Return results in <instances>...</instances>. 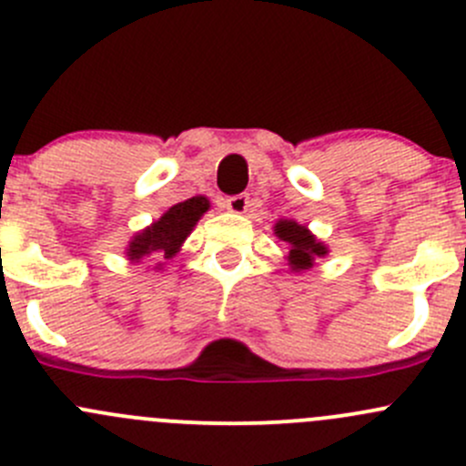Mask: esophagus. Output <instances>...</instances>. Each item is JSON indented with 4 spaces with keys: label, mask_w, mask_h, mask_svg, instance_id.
Returning <instances> with one entry per match:
<instances>
[{
    "label": "esophagus",
    "mask_w": 466,
    "mask_h": 466,
    "mask_svg": "<svg viewBox=\"0 0 466 466\" xmlns=\"http://www.w3.org/2000/svg\"><path fill=\"white\" fill-rule=\"evenodd\" d=\"M225 207H228L229 211H234V214H243V211H248V207H250V194L229 196V198H225Z\"/></svg>",
    "instance_id": "esophagus-1"
}]
</instances>
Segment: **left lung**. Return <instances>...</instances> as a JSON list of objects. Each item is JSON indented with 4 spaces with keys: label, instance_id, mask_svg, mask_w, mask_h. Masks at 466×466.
Here are the masks:
<instances>
[{
    "label": "left lung",
    "instance_id": "8db88e82",
    "mask_svg": "<svg viewBox=\"0 0 466 466\" xmlns=\"http://www.w3.org/2000/svg\"><path fill=\"white\" fill-rule=\"evenodd\" d=\"M275 234L290 246L289 259L293 270H307L313 266L316 257L327 255V248L318 243L307 228L293 223V220H279L275 225Z\"/></svg>",
    "mask_w": 466,
    "mask_h": 466
}]
</instances>
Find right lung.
<instances>
[{
    "label": "right lung",
    "instance_id": "1",
    "mask_svg": "<svg viewBox=\"0 0 466 466\" xmlns=\"http://www.w3.org/2000/svg\"><path fill=\"white\" fill-rule=\"evenodd\" d=\"M207 209H209V203L203 196L173 205L157 223H153L130 241L128 257L133 261L150 255H162L164 259H171Z\"/></svg>",
    "mask_w": 466,
    "mask_h": 466
}]
</instances>
